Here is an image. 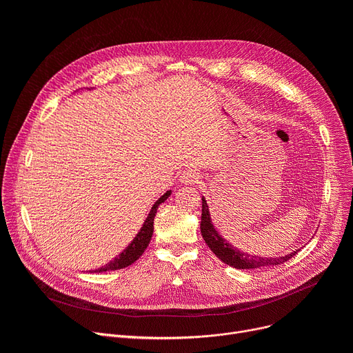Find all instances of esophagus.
Instances as JSON below:
<instances>
[{"mask_svg": "<svg viewBox=\"0 0 353 353\" xmlns=\"http://www.w3.org/2000/svg\"><path fill=\"white\" fill-rule=\"evenodd\" d=\"M200 179H201L200 173H197L196 170H192V169L183 172L180 176V181L183 184H196L200 181Z\"/></svg>", "mask_w": 353, "mask_h": 353, "instance_id": "1", "label": "esophagus"}]
</instances>
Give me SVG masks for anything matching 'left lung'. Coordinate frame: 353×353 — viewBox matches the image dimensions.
<instances>
[{
	"instance_id": "8db88e82",
	"label": "left lung",
	"mask_w": 353,
	"mask_h": 353,
	"mask_svg": "<svg viewBox=\"0 0 353 353\" xmlns=\"http://www.w3.org/2000/svg\"><path fill=\"white\" fill-rule=\"evenodd\" d=\"M200 230H201L203 239H205V242L210 248V250L220 259L221 262H225L226 265L236 269H257V268H266V266H276V265L288 262L290 257H293L299 252L296 250L286 256H279V257H261V256H252L245 252H240L239 249L228 243L226 240L221 237L213 228L210 213H209V206L205 197H201Z\"/></svg>"
}]
</instances>
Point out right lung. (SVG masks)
Masks as SVG:
<instances>
[{
	"mask_svg": "<svg viewBox=\"0 0 353 353\" xmlns=\"http://www.w3.org/2000/svg\"><path fill=\"white\" fill-rule=\"evenodd\" d=\"M172 190H169L167 193H164L156 203L153 205L150 213H148L147 219L144 220V225L143 228L140 229V232L137 233V236L133 239V242L130 243L117 257H114L113 261L108 262L107 265H104L103 268H99L96 270L92 272H108V270H119V269H123V268H127L132 263H134L137 259L143 254V252L147 249L148 243H150L152 240V236H153V223H154V216L157 213V209L159 206L161 205L163 201H165L167 199H169Z\"/></svg>",
	"mask_w": 353,
	"mask_h": 353,
	"instance_id": "add662e5",
	"label": "right lung"
}]
</instances>
